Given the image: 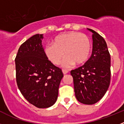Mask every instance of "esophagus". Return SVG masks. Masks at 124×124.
<instances>
[{
    "label": "esophagus",
    "instance_id": "34e87169",
    "mask_svg": "<svg viewBox=\"0 0 124 124\" xmlns=\"http://www.w3.org/2000/svg\"><path fill=\"white\" fill-rule=\"evenodd\" d=\"M62 71H63V74H67L68 73V71L66 70H62Z\"/></svg>",
    "mask_w": 124,
    "mask_h": 124
}]
</instances>
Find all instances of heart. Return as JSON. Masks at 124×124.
<instances>
[{"label":"heart","mask_w":124,"mask_h":124,"mask_svg":"<svg viewBox=\"0 0 124 124\" xmlns=\"http://www.w3.org/2000/svg\"><path fill=\"white\" fill-rule=\"evenodd\" d=\"M46 56L53 64H61L64 55L63 66L70 68L76 64L82 65L88 60L91 51V43L85 34L78 31H69L56 36L53 44L45 46Z\"/></svg>","instance_id":"1"}]
</instances>
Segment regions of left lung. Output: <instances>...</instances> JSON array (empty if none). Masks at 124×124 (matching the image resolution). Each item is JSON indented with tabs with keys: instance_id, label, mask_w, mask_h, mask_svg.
I'll list each match as a JSON object with an SVG mask.
<instances>
[{
	"instance_id": "1",
	"label": "left lung",
	"mask_w": 124,
	"mask_h": 124,
	"mask_svg": "<svg viewBox=\"0 0 124 124\" xmlns=\"http://www.w3.org/2000/svg\"><path fill=\"white\" fill-rule=\"evenodd\" d=\"M93 53L83 66L71 71L75 96L84 104H94L104 96L110 82V55L106 42L93 30Z\"/></svg>"
}]
</instances>
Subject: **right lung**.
Masks as SVG:
<instances>
[{"label":"right lung","mask_w":124,"mask_h":124,"mask_svg":"<svg viewBox=\"0 0 124 124\" xmlns=\"http://www.w3.org/2000/svg\"><path fill=\"white\" fill-rule=\"evenodd\" d=\"M41 38V34L35 35L20 46L15 59L16 81L22 94L30 104L47 108L56 101L63 74L46 58Z\"/></svg>","instance_id":"1"}]
</instances>
